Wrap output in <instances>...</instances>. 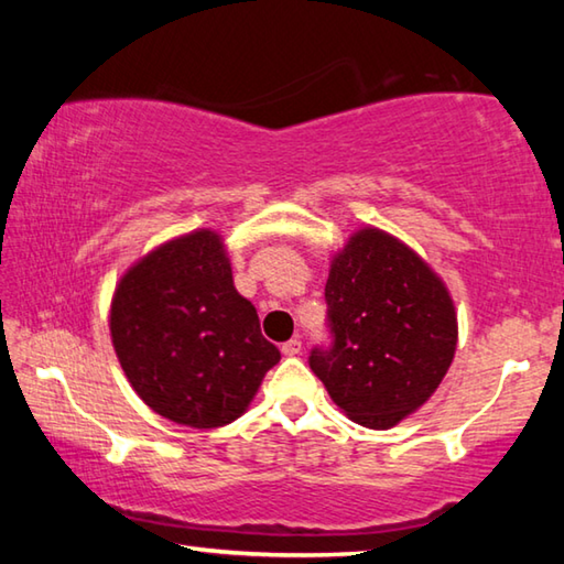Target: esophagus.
Here are the masks:
<instances>
[{"instance_id": "34e87169", "label": "esophagus", "mask_w": 564, "mask_h": 564, "mask_svg": "<svg viewBox=\"0 0 564 564\" xmlns=\"http://www.w3.org/2000/svg\"><path fill=\"white\" fill-rule=\"evenodd\" d=\"M281 352H283V356H289V358L299 356V352H301V340H299V338H291V340H285L283 346H281Z\"/></svg>"}]
</instances>
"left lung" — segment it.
Here are the masks:
<instances>
[{
	"mask_svg": "<svg viewBox=\"0 0 564 564\" xmlns=\"http://www.w3.org/2000/svg\"><path fill=\"white\" fill-rule=\"evenodd\" d=\"M330 348L311 370L358 425L388 431L431 398L451 368V293L413 248L366 226L333 256L326 283Z\"/></svg>",
	"mask_w": 564,
	"mask_h": 564,
	"instance_id": "obj_1",
	"label": "left lung"
}]
</instances>
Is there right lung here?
I'll use <instances>...</instances> for the list:
<instances>
[{
    "label": "right lung",
    "instance_id": "1",
    "mask_svg": "<svg viewBox=\"0 0 564 564\" xmlns=\"http://www.w3.org/2000/svg\"><path fill=\"white\" fill-rule=\"evenodd\" d=\"M109 330L137 395L198 431L241 417L281 360L251 301L236 291L224 238L212 228L133 263L113 291Z\"/></svg>",
    "mask_w": 564,
    "mask_h": 564
}]
</instances>
